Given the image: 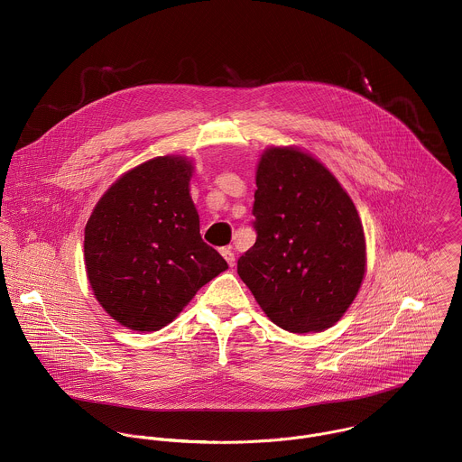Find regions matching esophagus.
Returning <instances> with one entry per match:
<instances>
[{"label": "esophagus", "instance_id": "1", "mask_svg": "<svg viewBox=\"0 0 462 462\" xmlns=\"http://www.w3.org/2000/svg\"><path fill=\"white\" fill-rule=\"evenodd\" d=\"M220 254L224 256V260L229 263V266H233V264H235V253L231 251V247H224V249H220Z\"/></svg>", "mask_w": 462, "mask_h": 462}]
</instances>
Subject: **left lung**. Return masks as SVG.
<instances>
[{
	"mask_svg": "<svg viewBox=\"0 0 462 462\" xmlns=\"http://www.w3.org/2000/svg\"><path fill=\"white\" fill-rule=\"evenodd\" d=\"M256 244L238 275L281 329H329L356 299L366 245L357 209L337 180L295 147H270L256 172Z\"/></svg>",
	"mask_w": 462,
	"mask_h": 462,
	"instance_id": "left-lung-1",
	"label": "left lung"
}]
</instances>
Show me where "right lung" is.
<instances>
[{
	"label": "right lung",
	"instance_id": "obj_1",
	"mask_svg": "<svg viewBox=\"0 0 462 462\" xmlns=\"http://www.w3.org/2000/svg\"><path fill=\"white\" fill-rule=\"evenodd\" d=\"M192 163L158 156L119 178L85 226L88 282L105 311L133 330L171 324L227 268L199 231Z\"/></svg>",
	"mask_w": 462,
	"mask_h": 462
}]
</instances>
